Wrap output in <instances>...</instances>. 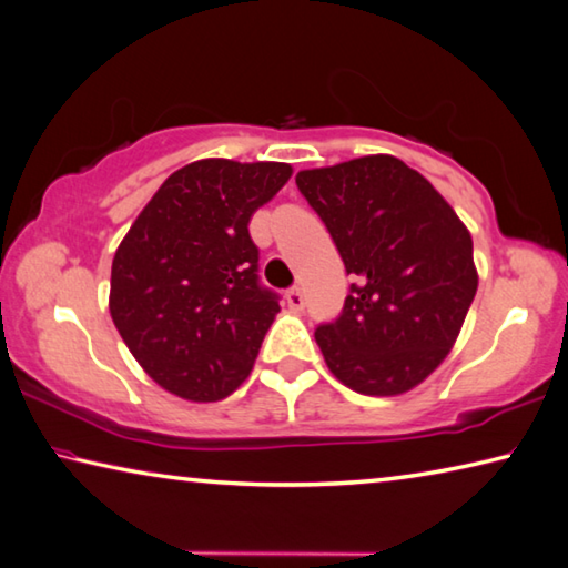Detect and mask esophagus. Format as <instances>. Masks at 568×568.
Returning <instances> with one entry per match:
<instances>
[{"label":"esophagus","instance_id":"1","mask_svg":"<svg viewBox=\"0 0 568 568\" xmlns=\"http://www.w3.org/2000/svg\"><path fill=\"white\" fill-rule=\"evenodd\" d=\"M286 302H290V306L294 312H300V310H304V304H306V300H304V294H302V290L300 286H292L290 292H286Z\"/></svg>","mask_w":568,"mask_h":568}]
</instances>
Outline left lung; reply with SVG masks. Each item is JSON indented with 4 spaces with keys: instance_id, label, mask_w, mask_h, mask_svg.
<instances>
[{
    "instance_id": "left-lung-1",
    "label": "left lung",
    "mask_w": 568,
    "mask_h": 568,
    "mask_svg": "<svg viewBox=\"0 0 568 568\" xmlns=\"http://www.w3.org/2000/svg\"><path fill=\"white\" fill-rule=\"evenodd\" d=\"M296 185L357 276L314 332L324 362L355 393H407L448 357L476 296L470 231L395 155L300 171Z\"/></svg>"
}]
</instances>
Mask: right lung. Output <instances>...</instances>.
<instances>
[{"label":"right lung","instance_id":"obj_1","mask_svg":"<svg viewBox=\"0 0 568 568\" xmlns=\"http://www.w3.org/2000/svg\"><path fill=\"white\" fill-rule=\"evenodd\" d=\"M290 175L286 163H189L120 241L110 317L169 393L216 403L248 377L278 312V294L258 282L248 221Z\"/></svg>","mask_w":568,"mask_h":568}]
</instances>
